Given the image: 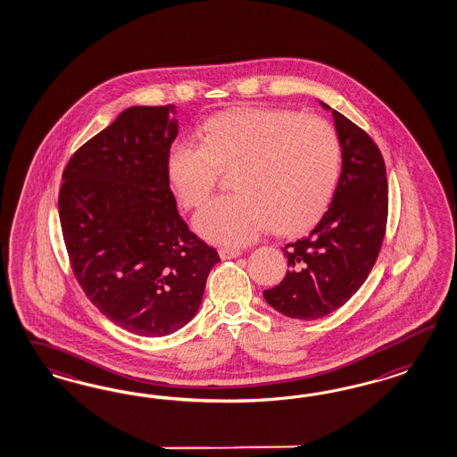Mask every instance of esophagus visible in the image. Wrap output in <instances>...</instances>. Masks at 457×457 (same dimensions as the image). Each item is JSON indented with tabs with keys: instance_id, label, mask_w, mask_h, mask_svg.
<instances>
[{
	"instance_id": "34e87169",
	"label": "esophagus",
	"mask_w": 457,
	"mask_h": 457,
	"mask_svg": "<svg viewBox=\"0 0 457 457\" xmlns=\"http://www.w3.org/2000/svg\"><path fill=\"white\" fill-rule=\"evenodd\" d=\"M243 254V251L237 248H221L220 249V256H221V260H233V258H237V256H241Z\"/></svg>"
}]
</instances>
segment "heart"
Returning a JSON list of instances; mask_svg holds the SVG:
<instances>
[{"mask_svg": "<svg viewBox=\"0 0 457 457\" xmlns=\"http://www.w3.org/2000/svg\"><path fill=\"white\" fill-rule=\"evenodd\" d=\"M340 140L321 117L290 109L243 107L209 119L201 142L178 138L167 151V179L184 208L201 206L221 170L237 193L214 197L194 218L211 243L241 246L268 226L279 235L312 228L332 199Z\"/></svg>", "mask_w": 457, "mask_h": 457, "instance_id": "obj_1", "label": "heart"}]
</instances>
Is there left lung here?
I'll return each instance as SVG.
<instances>
[{
	"mask_svg": "<svg viewBox=\"0 0 457 457\" xmlns=\"http://www.w3.org/2000/svg\"><path fill=\"white\" fill-rule=\"evenodd\" d=\"M332 115L342 147L332 204L310 235L281 248L290 271L263 291L264 300L290 319H321L345 304L372 271L386 237L384 157L363 129L340 112L332 109Z\"/></svg>",
	"mask_w": 457,
	"mask_h": 457,
	"instance_id": "left-lung-1",
	"label": "left lung"
}]
</instances>
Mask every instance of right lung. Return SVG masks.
Instances as JSON below:
<instances>
[{
    "label": "right lung",
    "mask_w": 457,
    "mask_h": 457,
    "mask_svg": "<svg viewBox=\"0 0 457 457\" xmlns=\"http://www.w3.org/2000/svg\"><path fill=\"white\" fill-rule=\"evenodd\" d=\"M174 105L130 107L71 155L58 212L70 264L102 315L140 337L178 332L218 251L179 216L167 179Z\"/></svg>",
    "instance_id": "right-lung-1"
}]
</instances>
